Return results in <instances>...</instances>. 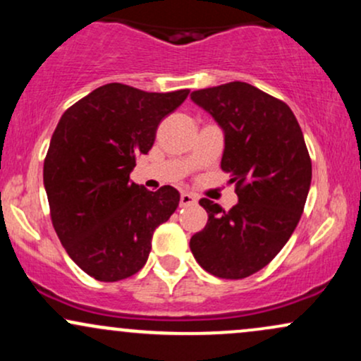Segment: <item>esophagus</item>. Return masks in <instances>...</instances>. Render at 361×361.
Segmentation results:
<instances>
[{
  "label": "esophagus",
  "mask_w": 361,
  "mask_h": 361,
  "mask_svg": "<svg viewBox=\"0 0 361 361\" xmlns=\"http://www.w3.org/2000/svg\"><path fill=\"white\" fill-rule=\"evenodd\" d=\"M197 204V197H195L193 193H188V192H183L180 197V205L181 207H188V205H195Z\"/></svg>",
  "instance_id": "1"
}]
</instances>
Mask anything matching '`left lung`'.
Returning <instances> with one entry per match:
<instances>
[{
  "mask_svg": "<svg viewBox=\"0 0 361 361\" xmlns=\"http://www.w3.org/2000/svg\"><path fill=\"white\" fill-rule=\"evenodd\" d=\"M193 103L224 132L221 168L239 202L231 210L202 198L207 226L190 250L205 271L239 280L259 271L295 231L312 180L299 122L287 103L243 81L193 91Z\"/></svg>",
  "mask_w": 361,
  "mask_h": 361,
  "instance_id": "8db88e82",
  "label": "left lung"
}]
</instances>
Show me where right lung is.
<instances>
[{"label": "right lung", "mask_w": 361, "mask_h": 361, "mask_svg": "<svg viewBox=\"0 0 361 361\" xmlns=\"http://www.w3.org/2000/svg\"><path fill=\"white\" fill-rule=\"evenodd\" d=\"M188 90L147 93L110 82L62 115L44 161L52 226L82 271L118 281L146 264L156 227L180 204L173 186L149 192L130 180L135 157L147 154L156 128Z\"/></svg>", "instance_id": "obj_1"}]
</instances>
